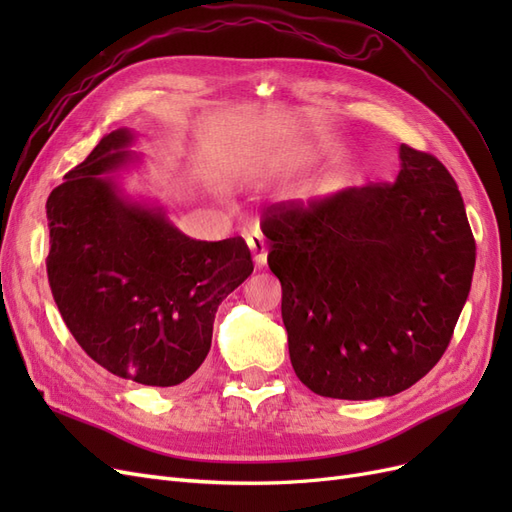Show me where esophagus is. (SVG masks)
I'll return each mask as SVG.
<instances>
[{
    "mask_svg": "<svg viewBox=\"0 0 512 512\" xmlns=\"http://www.w3.org/2000/svg\"><path fill=\"white\" fill-rule=\"evenodd\" d=\"M247 245H250V252L254 256L256 267H265L267 265V245H265L262 235H258V232L247 235Z\"/></svg>",
    "mask_w": 512,
    "mask_h": 512,
    "instance_id": "1",
    "label": "esophagus"
}]
</instances>
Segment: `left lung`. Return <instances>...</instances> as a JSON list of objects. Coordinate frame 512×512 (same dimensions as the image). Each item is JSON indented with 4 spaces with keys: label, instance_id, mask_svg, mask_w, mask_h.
<instances>
[{
    "label": "left lung",
    "instance_id": "1",
    "mask_svg": "<svg viewBox=\"0 0 512 512\" xmlns=\"http://www.w3.org/2000/svg\"><path fill=\"white\" fill-rule=\"evenodd\" d=\"M395 183L267 209L294 374L333 399L410 389L440 361L466 305L476 243L444 164L399 147Z\"/></svg>",
    "mask_w": 512,
    "mask_h": 512
}]
</instances>
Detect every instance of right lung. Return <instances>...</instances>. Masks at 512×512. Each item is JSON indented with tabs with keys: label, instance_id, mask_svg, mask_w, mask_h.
<instances>
[{
	"label": "right lung",
	"instance_id": "1",
	"mask_svg": "<svg viewBox=\"0 0 512 512\" xmlns=\"http://www.w3.org/2000/svg\"><path fill=\"white\" fill-rule=\"evenodd\" d=\"M134 132L102 136L46 200L53 299L79 346L111 374L177 386L203 365L220 303L254 271L241 237L196 241L162 207L123 194Z\"/></svg>",
	"mask_w": 512,
	"mask_h": 512
}]
</instances>
